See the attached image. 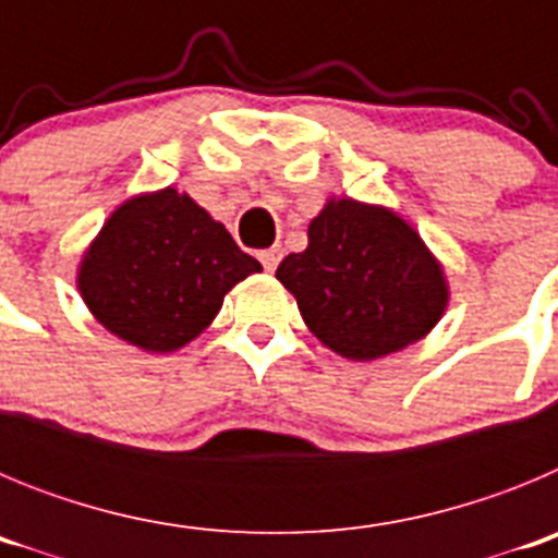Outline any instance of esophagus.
Instances as JSON below:
<instances>
[{
    "label": "esophagus",
    "instance_id": "1",
    "mask_svg": "<svg viewBox=\"0 0 558 558\" xmlns=\"http://www.w3.org/2000/svg\"><path fill=\"white\" fill-rule=\"evenodd\" d=\"M279 259H282V248H265L259 251V263L265 265V270H276V265H279Z\"/></svg>",
    "mask_w": 558,
    "mask_h": 558
}]
</instances>
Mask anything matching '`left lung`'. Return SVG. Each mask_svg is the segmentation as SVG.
<instances>
[{"label": "left lung", "mask_w": 558, "mask_h": 558, "mask_svg": "<svg viewBox=\"0 0 558 558\" xmlns=\"http://www.w3.org/2000/svg\"><path fill=\"white\" fill-rule=\"evenodd\" d=\"M276 279L324 347L377 360L425 338L450 304L441 263L393 209L329 198L310 220L307 248L284 256Z\"/></svg>", "instance_id": "8db88e82"}]
</instances>
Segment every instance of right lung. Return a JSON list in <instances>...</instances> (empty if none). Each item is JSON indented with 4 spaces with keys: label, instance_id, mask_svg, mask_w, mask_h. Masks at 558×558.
I'll return each instance as SVG.
<instances>
[{
    "label": "right lung",
    "instance_id": "obj_1",
    "mask_svg": "<svg viewBox=\"0 0 558 558\" xmlns=\"http://www.w3.org/2000/svg\"><path fill=\"white\" fill-rule=\"evenodd\" d=\"M259 270L204 206L165 186L111 211L83 251L77 290L108 332L165 354L198 338L226 293Z\"/></svg>",
    "mask_w": 558,
    "mask_h": 558
}]
</instances>
